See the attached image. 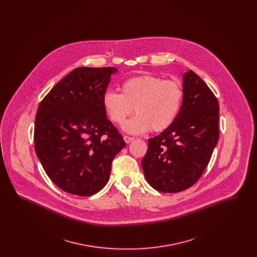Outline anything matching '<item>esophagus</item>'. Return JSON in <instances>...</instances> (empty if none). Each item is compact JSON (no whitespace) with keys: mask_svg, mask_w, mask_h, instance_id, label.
Returning a JSON list of instances; mask_svg holds the SVG:
<instances>
[{"mask_svg":"<svg viewBox=\"0 0 257 257\" xmlns=\"http://www.w3.org/2000/svg\"><path fill=\"white\" fill-rule=\"evenodd\" d=\"M123 140H124V142H125L126 144H129V143H131L132 141H134V138L128 137V136H124V137H123Z\"/></svg>","mask_w":257,"mask_h":257,"instance_id":"obj_1","label":"esophagus"}]
</instances>
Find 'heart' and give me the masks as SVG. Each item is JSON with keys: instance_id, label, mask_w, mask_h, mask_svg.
<instances>
[{"instance_id": "obj_1", "label": "heart", "mask_w": 257, "mask_h": 257, "mask_svg": "<svg viewBox=\"0 0 257 257\" xmlns=\"http://www.w3.org/2000/svg\"><path fill=\"white\" fill-rule=\"evenodd\" d=\"M183 88L177 81L144 75L125 81L121 93L107 90L102 96L104 110L111 122L122 124L133 109L136 115L123 125L130 134L159 133L177 118L183 102Z\"/></svg>"}]
</instances>
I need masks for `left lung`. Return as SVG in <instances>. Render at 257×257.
Here are the masks:
<instances>
[{
	"mask_svg": "<svg viewBox=\"0 0 257 257\" xmlns=\"http://www.w3.org/2000/svg\"><path fill=\"white\" fill-rule=\"evenodd\" d=\"M183 102L170 128L148 140L142 167L149 185L178 193L200 178L219 140V102L194 71L183 75Z\"/></svg>",
	"mask_w": 257,
	"mask_h": 257,
	"instance_id": "left-lung-1",
	"label": "left lung"
}]
</instances>
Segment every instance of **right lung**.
I'll return each mask as SVG.
<instances>
[{
	"label": "right lung",
	"instance_id": "right-lung-1",
	"mask_svg": "<svg viewBox=\"0 0 257 257\" xmlns=\"http://www.w3.org/2000/svg\"><path fill=\"white\" fill-rule=\"evenodd\" d=\"M114 67H78L40 102L35 149L50 179L80 196L98 193L109 181L111 162L126 146L102 105Z\"/></svg>",
	"mask_w": 257,
	"mask_h": 257
}]
</instances>
